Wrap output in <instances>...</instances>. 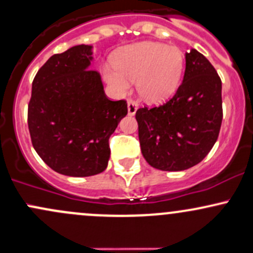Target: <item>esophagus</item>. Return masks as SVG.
<instances>
[{
	"mask_svg": "<svg viewBox=\"0 0 253 253\" xmlns=\"http://www.w3.org/2000/svg\"><path fill=\"white\" fill-rule=\"evenodd\" d=\"M127 109H128L129 115H134L138 109V102L134 99H128L127 101Z\"/></svg>",
	"mask_w": 253,
	"mask_h": 253,
	"instance_id": "34e87169",
	"label": "esophagus"
}]
</instances>
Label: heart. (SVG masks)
Here are the masks:
<instances>
[{
    "label": "heart",
    "instance_id": "heart-1",
    "mask_svg": "<svg viewBox=\"0 0 253 253\" xmlns=\"http://www.w3.org/2000/svg\"><path fill=\"white\" fill-rule=\"evenodd\" d=\"M184 69L180 49L155 42H143L125 49L103 67L104 79L115 91L124 93L129 82H138L140 95L148 101L167 98L175 91Z\"/></svg>",
    "mask_w": 253,
    "mask_h": 253
}]
</instances>
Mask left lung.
<instances>
[{
  "label": "left lung",
  "mask_w": 253,
  "mask_h": 253,
  "mask_svg": "<svg viewBox=\"0 0 253 253\" xmlns=\"http://www.w3.org/2000/svg\"><path fill=\"white\" fill-rule=\"evenodd\" d=\"M184 80L169 101L135 113L141 154L167 171L198 165L216 143L222 124V83L209 60L186 52Z\"/></svg>",
  "instance_id": "obj_1"
}]
</instances>
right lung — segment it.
<instances>
[{"label": "right lung", "mask_w": 253, "mask_h": 253, "mask_svg": "<svg viewBox=\"0 0 253 253\" xmlns=\"http://www.w3.org/2000/svg\"><path fill=\"white\" fill-rule=\"evenodd\" d=\"M92 46L52 55L32 83L27 124L32 145L52 170L68 176L102 173L109 138L127 115L126 101L105 96L98 72L88 69Z\"/></svg>", "instance_id": "obj_1"}]
</instances>
